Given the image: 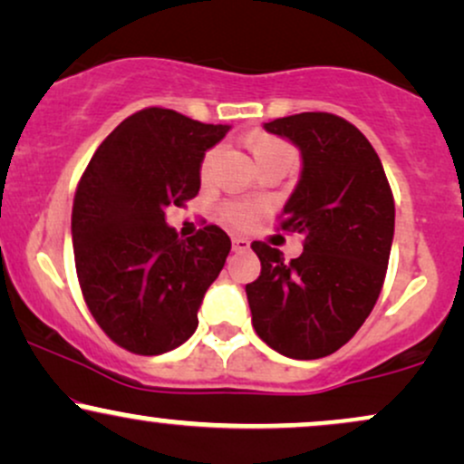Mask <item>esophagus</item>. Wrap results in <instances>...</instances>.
I'll return each instance as SVG.
<instances>
[{"instance_id":"obj_1","label":"esophagus","mask_w":464,"mask_h":464,"mask_svg":"<svg viewBox=\"0 0 464 464\" xmlns=\"http://www.w3.org/2000/svg\"><path fill=\"white\" fill-rule=\"evenodd\" d=\"M231 242H233V250H246L250 246L248 239L242 237V236H236L231 239Z\"/></svg>"}]
</instances>
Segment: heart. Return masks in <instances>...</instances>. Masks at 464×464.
Segmentation results:
<instances>
[{
    "label": "heart",
    "mask_w": 464,
    "mask_h": 464,
    "mask_svg": "<svg viewBox=\"0 0 464 464\" xmlns=\"http://www.w3.org/2000/svg\"><path fill=\"white\" fill-rule=\"evenodd\" d=\"M244 146L253 157V161L257 168L268 163H292L295 161V150H292L287 143H284L281 140H276L273 135H266V132H250V135L244 137ZM218 150L211 148L202 154L200 159V168L198 174L200 179L205 180L209 177V169L211 163H214ZM259 216V207L253 205V202H239V200H231L222 205V218L228 227L233 228H246L257 220Z\"/></svg>",
    "instance_id": "b5f03b06"
}]
</instances>
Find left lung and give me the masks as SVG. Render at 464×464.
I'll list each match as a JSON object with an SVG mask.
<instances>
[{
  "label": "left lung",
  "instance_id": "obj_1",
  "mask_svg": "<svg viewBox=\"0 0 464 464\" xmlns=\"http://www.w3.org/2000/svg\"><path fill=\"white\" fill-rule=\"evenodd\" d=\"M264 129L299 146L303 169L279 228L303 236L285 262L266 242L246 285L253 327L285 358L316 360L353 338L369 318L391 257L395 200L380 157L362 132L334 113H299Z\"/></svg>",
  "mask_w": 464,
  "mask_h": 464
}]
</instances>
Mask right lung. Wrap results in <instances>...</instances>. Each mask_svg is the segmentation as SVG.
Wrapping results in <instances>:
<instances>
[{"label": "right lung", "instance_id": "right-lung-1", "mask_svg": "<svg viewBox=\"0 0 464 464\" xmlns=\"http://www.w3.org/2000/svg\"><path fill=\"white\" fill-rule=\"evenodd\" d=\"M228 126L150 106L111 132L80 177L72 242L84 303L102 332L137 355L180 347L231 239L207 225L180 239L165 209L200 189V159Z\"/></svg>", "mask_w": 464, "mask_h": 464}]
</instances>
